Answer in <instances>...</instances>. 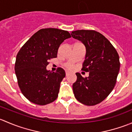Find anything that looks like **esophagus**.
<instances>
[{
  "instance_id": "1",
  "label": "esophagus",
  "mask_w": 132,
  "mask_h": 132,
  "mask_svg": "<svg viewBox=\"0 0 132 132\" xmlns=\"http://www.w3.org/2000/svg\"><path fill=\"white\" fill-rule=\"evenodd\" d=\"M69 75V72L68 71H66V76L67 77V76Z\"/></svg>"
}]
</instances>
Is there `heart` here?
Wrapping results in <instances>:
<instances>
[{
	"instance_id": "heart-1",
	"label": "heart",
	"mask_w": 132,
	"mask_h": 132,
	"mask_svg": "<svg viewBox=\"0 0 132 132\" xmlns=\"http://www.w3.org/2000/svg\"><path fill=\"white\" fill-rule=\"evenodd\" d=\"M66 68H72V66H71V64H68L66 66Z\"/></svg>"
}]
</instances>
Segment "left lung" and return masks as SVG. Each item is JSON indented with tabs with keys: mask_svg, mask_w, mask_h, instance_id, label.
<instances>
[{
	"mask_svg": "<svg viewBox=\"0 0 132 132\" xmlns=\"http://www.w3.org/2000/svg\"><path fill=\"white\" fill-rule=\"evenodd\" d=\"M71 36L82 41L86 48L82 71L89 72L88 77L77 73L73 84L76 99L86 105L101 103L109 95L116 83L120 68L118 52L105 37L93 30L72 31Z\"/></svg>",
	"mask_w": 132,
	"mask_h": 132,
	"instance_id": "obj_1",
	"label": "left lung"
}]
</instances>
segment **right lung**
Segmentation results:
<instances>
[{
	"instance_id": "add662e5",
	"label": "right lung",
	"mask_w": 132,
	"mask_h": 132,
	"mask_svg": "<svg viewBox=\"0 0 132 132\" xmlns=\"http://www.w3.org/2000/svg\"><path fill=\"white\" fill-rule=\"evenodd\" d=\"M71 38L66 30L54 28L42 29L22 46L17 54L14 71L23 96L32 103L45 105L57 99L65 71L58 68L48 71L50 59L57 56L60 45Z\"/></svg>"
}]
</instances>
